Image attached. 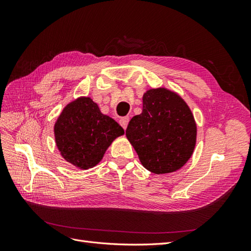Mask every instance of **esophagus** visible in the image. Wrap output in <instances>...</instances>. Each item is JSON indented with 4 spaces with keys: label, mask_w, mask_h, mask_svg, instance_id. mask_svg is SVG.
I'll list each match as a JSON object with an SVG mask.
<instances>
[{
    "label": "esophagus",
    "mask_w": 251,
    "mask_h": 251,
    "mask_svg": "<svg viewBox=\"0 0 251 251\" xmlns=\"http://www.w3.org/2000/svg\"><path fill=\"white\" fill-rule=\"evenodd\" d=\"M128 120H130V118H128L127 116H126V117H121L120 119H119V124H120V126H123L125 130L126 128V126H127V124H128Z\"/></svg>",
    "instance_id": "obj_1"
}]
</instances>
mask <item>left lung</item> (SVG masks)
<instances>
[{
    "label": "left lung",
    "mask_w": 251,
    "mask_h": 251,
    "mask_svg": "<svg viewBox=\"0 0 251 251\" xmlns=\"http://www.w3.org/2000/svg\"><path fill=\"white\" fill-rule=\"evenodd\" d=\"M143 168L157 174L180 170L192 157L197 124L188 104L166 88H151L142 96V112L126 131Z\"/></svg>",
    "instance_id": "obj_1"
}]
</instances>
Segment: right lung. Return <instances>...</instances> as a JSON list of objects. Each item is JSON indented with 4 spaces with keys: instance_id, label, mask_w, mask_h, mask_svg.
Instances as JSON below:
<instances>
[{
    "instance_id": "obj_1",
    "label": "right lung",
    "mask_w": 251,
    "mask_h": 251,
    "mask_svg": "<svg viewBox=\"0 0 251 251\" xmlns=\"http://www.w3.org/2000/svg\"><path fill=\"white\" fill-rule=\"evenodd\" d=\"M53 131L60 155L80 170L94 168L112 142L125 134L124 128L102 114L89 96L77 97L66 104Z\"/></svg>"
}]
</instances>
